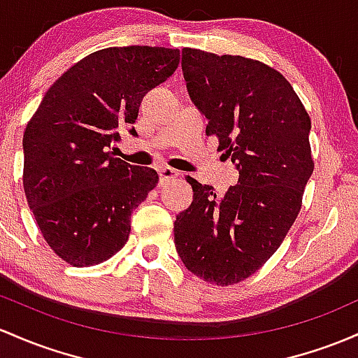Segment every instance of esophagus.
I'll return each mask as SVG.
<instances>
[{
  "mask_svg": "<svg viewBox=\"0 0 358 358\" xmlns=\"http://www.w3.org/2000/svg\"><path fill=\"white\" fill-rule=\"evenodd\" d=\"M176 176H178V171L173 170V168H159V182H161V185H164V183L171 182V180H175Z\"/></svg>",
  "mask_w": 358,
  "mask_h": 358,
  "instance_id": "esophagus-1",
  "label": "esophagus"
}]
</instances>
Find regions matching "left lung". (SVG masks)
<instances>
[{
  "mask_svg": "<svg viewBox=\"0 0 358 358\" xmlns=\"http://www.w3.org/2000/svg\"><path fill=\"white\" fill-rule=\"evenodd\" d=\"M182 69L206 134L239 178L217 197L187 176L194 202L176 215L175 245L192 273L224 287L260 270L296 221L314 170L311 119L289 81L260 61L187 47Z\"/></svg>",
  "mask_w": 358,
  "mask_h": 358,
  "instance_id": "1",
  "label": "left lung"
}]
</instances>
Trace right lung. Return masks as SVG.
Segmentation results:
<instances>
[{"label": "right lung", "mask_w": 358, "mask_h": 358, "mask_svg": "<svg viewBox=\"0 0 358 358\" xmlns=\"http://www.w3.org/2000/svg\"><path fill=\"white\" fill-rule=\"evenodd\" d=\"M180 50L131 45L96 50L47 90L23 134V190L50 250L93 266L124 248L131 212L159 182L152 168L110 152L117 129L178 68ZM131 134L136 136L134 129Z\"/></svg>", "instance_id": "1"}]
</instances>
